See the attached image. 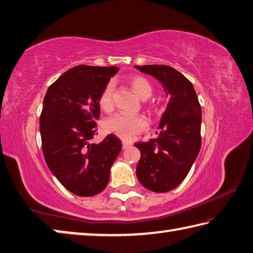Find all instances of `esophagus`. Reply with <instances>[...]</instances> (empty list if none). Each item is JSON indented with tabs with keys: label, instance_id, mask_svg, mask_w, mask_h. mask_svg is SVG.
<instances>
[{
	"label": "esophagus",
	"instance_id": "34e87169",
	"mask_svg": "<svg viewBox=\"0 0 253 253\" xmlns=\"http://www.w3.org/2000/svg\"><path fill=\"white\" fill-rule=\"evenodd\" d=\"M122 143H123V148H124V149H126V148L130 147V146L132 145V143H131L130 141H127V140H123Z\"/></svg>",
	"mask_w": 253,
	"mask_h": 253
}]
</instances>
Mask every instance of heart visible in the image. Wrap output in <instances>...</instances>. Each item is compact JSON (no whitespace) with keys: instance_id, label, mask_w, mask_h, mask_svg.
Masks as SVG:
<instances>
[{"instance_id":"heart-1","label":"heart","mask_w":253,"mask_h":253,"mask_svg":"<svg viewBox=\"0 0 253 253\" xmlns=\"http://www.w3.org/2000/svg\"><path fill=\"white\" fill-rule=\"evenodd\" d=\"M129 84L138 96L140 98H148L152 94V85L145 77L132 76L127 79ZM113 84L107 83L98 96V106L104 112H110L113 108ZM105 130L114 133L123 139H129L136 133H139L147 129V121L139 115H125V114H116L107 118L104 124Z\"/></svg>"}]
</instances>
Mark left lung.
<instances>
[{"label":"left lung","mask_w":253,"mask_h":253,"mask_svg":"<svg viewBox=\"0 0 253 253\" xmlns=\"http://www.w3.org/2000/svg\"><path fill=\"white\" fill-rule=\"evenodd\" d=\"M136 68L160 81L170 95L158 137L135 143L141 153L136 174L146 189L169 192L185 179L200 152L201 105L193 84L174 68L163 64Z\"/></svg>","instance_id":"left-lung-1"}]
</instances>
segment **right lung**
Returning <instances> with one entry per match:
<instances>
[{
	"label": "right lung",
	"instance_id": "right-lung-1",
	"mask_svg": "<svg viewBox=\"0 0 253 253\" xmlns=\"http://www.w3.org/2000/svg\"><path fill=\"white\" fill-rule=\"evenodd\" d=\"M117 67H73L47 90L39 118L42 153L49 170L68 191L93 196L105 189L111 167L122 150L108 135L91 143L100 117L98 96Z\"/></svg>",
	"mask_w": 253,
	"mask_h": 253
}]
</instances>
